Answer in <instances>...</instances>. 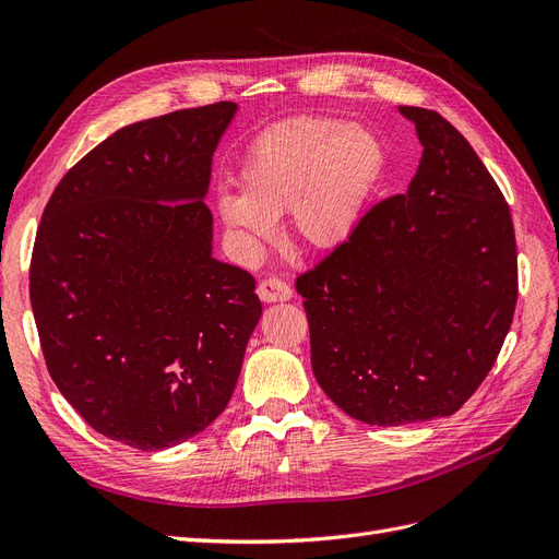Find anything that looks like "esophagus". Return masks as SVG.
I'll return each instance as SVG.
<instances>
[{"mask_svg": "<svg viewBox=\"0 0 559 559\" xmlns=\"http://www.w3.org/2000/svg\"><path fill=\"white\" fill-rule=\"evenodd\" d=\"M259 298L265 300V302H280V300H289L294 296L292 286L286 284L284 280L270 275V277H263L259 282V289H257Z\"/></svg>", "mask_w": 559, "mask_h": 559, "instance_id": "obj_1", "label": "esophagus"}]
</instances>
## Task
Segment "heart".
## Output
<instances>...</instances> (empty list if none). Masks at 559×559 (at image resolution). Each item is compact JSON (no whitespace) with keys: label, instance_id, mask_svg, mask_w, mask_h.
<instances>
[{"label":"heart","instance_id":"b5f03b06","mask_svg":"<svg viewBox=\"0 0 559 559\" xmlns=\"http://www.w3.org/2000/svg\"><path fill=\"white\" fill-rule=\"evenodd\" d=\"M382 173L384 148L368 128L321 116L286 118L251 140L242 193H218L216 212L245 257L257 253L286 212L300 247L331 249L357 230Z\"/></svg>","mask_w":559,"mask_h":559}]
</instances>
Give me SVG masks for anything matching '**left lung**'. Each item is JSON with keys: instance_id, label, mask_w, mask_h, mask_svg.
<instances>
[{"instance_id": "1", "label": "left lung", "mask_w": 559, "mask_h": 559, "mask_svg": "<svg viewBox=\"0 0 559 559\" xmlns=\"http://www.w3.org/2000/svg\"><path fill=\"white\" fill-rule=\"evenodd\" d=\"M425 146L408 191L370 207L296 280L312 370L366 425L448 417L492 370L518 302L509 202L445 118L399 107Z\"/></svg>"}]
</instances>
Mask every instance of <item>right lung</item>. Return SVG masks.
Returning a JSON list of instances; mask_svg holds the SVG:
<instances>
[{
    "mask_svg": "<svg viewBox=\"0 0 559 559\" xmlns=\"http://www.w3.org/2000/svg\"><path fill=\"white\" fill-rule=\"evenodd\" d=\"M238 105L116 130L41 214L29 300L50 378L88 425L138 450L173 448L224 413L257 280L212 257L205 193Z\"/></svg>",
    "mask_w": 559,
    "mask_h": 559,
    "instance_id": "right-lung-1",
    "label": "right lung"
}]
</instances>
